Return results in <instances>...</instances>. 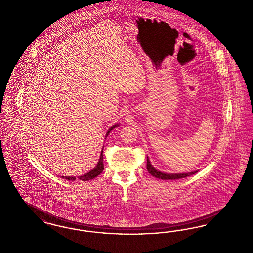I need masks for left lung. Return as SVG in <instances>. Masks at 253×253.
I'll list each match as a JSON object with an SVG mask.
<instances>
[{
	"label": "left lung",
	"instance_id": "obj_1",
	"mask_svg": "<svg viewBox=\"0 0 253 253\" xmlns=\"http://www.w3.org/2000/svg\"><path fill=\"white\" fill-rule=\"evenodd\" d=\"M147 169L149 173H151L153 177L158 178V179H162V180H177V179H182V178H185L188 177L190 175L195 174L196 172L193 171L188 172V173H180V174H168V173H163V172L159 171L157 169H155L152 166V164L150 162L149 158L147 157Z\"/></svg>",
	"mask_w": 253,
	"mask_h": 253
}]
</instances>
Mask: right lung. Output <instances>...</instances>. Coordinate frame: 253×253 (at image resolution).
Here are the masks:
<instances>
[{"instance_id":"obj_1","label":"right lung","mask_w":253,"mask_h":253,"mask_svg":"<svg viewBox=\"0 0 253 253\" xmlns=\"http://www.w3.org/2000/svg\"><path fill=\"white\" fill-rule=\"evenodd\" d=\"M118 126V124H115L114 126H112L111 128L108 130L107 131V133H106V136L109 134V132L113 130V129H115L116 127ZM102 152H103V148H102V151L101 152V156H100V160H99V162L97 164V166L90 170V171L88 172V173H86V174H84V175H83V176H79L78 177V179L79 180H82V181H84V182H85V181H89V180H92V179H94L95 177H97L98 175H100L102 170H103V155H102ZM61 178H63V179H66V180H68V181H75L76 180V178L75 177H64V176H62Z\"/></svg>"}]
</instances>
